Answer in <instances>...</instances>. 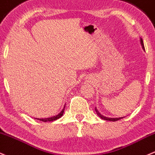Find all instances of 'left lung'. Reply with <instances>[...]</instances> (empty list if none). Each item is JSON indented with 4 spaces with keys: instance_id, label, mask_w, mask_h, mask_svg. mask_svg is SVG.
Listing matches in <instances>:
<instances>
[{
    "instance_id": "1",
    "label": "left lung",
    "mask_w": 155,
    "mask_h": 155,
    "mask_svg": "<svg viewBox=\"0 0 155 155\" xmlns=\"http://www.w3.org/2000/svg\"><path fill=\"white\" fill-rule=\"evenodd\" d=\"M140 45H141L142 48H143V50H145V48H144V45H143V39H142V38H140ZM95 110H96L97 112V114L98 115L101 119H104V120H106V121H118V120L121 119H123L124 117H119V118H108V117H106V116H104L103 115H102V114H100V112H99L98 110L97 109V107H95Z\"/></svg>"
}]
</instances>
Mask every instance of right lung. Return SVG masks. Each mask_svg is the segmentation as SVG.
<instances>
[{"label":"right lung","instance_id":"right-lung-1","mask_svg":"<svg viewBox=\"0 0 155 155\" xmlns=\"http://www.w3.org/2000/svg\"><path fill=\"white\" fill-rule=\"evenodd\" d=\"M65 105H64L63 109H62L61 111V112L59 113L58 114H57V115L53 116H51V117H49V118H44V119H38V118H36V119L39 120V121H45V122H47V121H55V120H57V119H60V118L62 116H63V114H64V109H65Z\"/></svg>","mask_w":155,"mask_h":155}]
</instances>
